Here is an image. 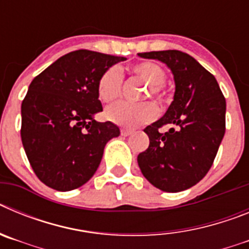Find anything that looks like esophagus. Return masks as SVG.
Wrapping results in <instances>:
<instances>
[{
  "instance_id": "obj_1",
  "label": "esophagus",
  "mask_w": 249,
  "mask_h": 249,
  "mask_svg": "<svg viewBox=\"0 0 249 249\" xmlns=\"http://www.w3.org/2000/svg\"><path fill=\"white\" fill-rule=\"evenodd\" d=\"M132 133H133V131H132V129H128V128H122V129H121V135L124 136V137H127V136L132 135Z\"/></svg>"
}]
</instances>
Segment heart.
Segmentation results:
<instances>
[{"label": "heart", "mask_w": 249, "mask_h": 249, "mask_svg": "<svg viewBox=\"0 0 249 249\" xmlns=\"http://www.w3.org/2000/svg\"><path fill=\"white\" fill-rule=\"evenodd\" d=\"M132 73L137 78L147 83V87L141 93L142 100L152 97L160 106L166 105L167 93L164 89L166 72L158 63L152 61H143L136 63L132 67ZM123 85V74L116 66L107 68L97 82V94L102 102L109 103L121 96ZM106 118L121 127L135 128V127L153 121L157 116L155 105L148 101L143 102H117L109 106L105 112Z\"/></svg>", "instance_id": "b5f03b06"}]
</instances>
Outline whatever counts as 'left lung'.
Returning <instances> with one entry per match:
<instances>
[{"mask_svg":"<svg viewBox=\"0 0 249 249\" xmlns=\"http://www.w3.org/2000/svg\"><path fill=\"white\" fill-rule=\"evenodd\" d=\"M138 54L166 63L176 83L175 97L163 117L144 128L149 146L138 155V166L160 190L184 191L212 167L226 132V98L214 76L190 54L177 50ZM166 124L174 127L160 132Z\"/></svg>","mask_w":249,"mask_h":249,"instance_id":"1","label":"left lung"}]
</instances>
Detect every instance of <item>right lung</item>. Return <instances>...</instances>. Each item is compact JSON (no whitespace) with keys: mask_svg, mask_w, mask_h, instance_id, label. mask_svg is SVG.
I'll return each mask as SVG.
<instances>
[{"mask_svg":"<svg viewBox=\"0 0 249 249\" xmlns=\"http://www.w3.org/2000/svg\"><path fill=\"white\" fill-rule=\"evenodd\" d=\"M124 57L77 50L59 57L34 78L22 101L21 138L38 179L71 191L97 171L106 143L120 136L114 123L97 122L102 111L97 82Z\"/></svg>","mask_w":249,"mask_h":249,"instance_id":"add662e5","label":"right lung"}]
</instances>
